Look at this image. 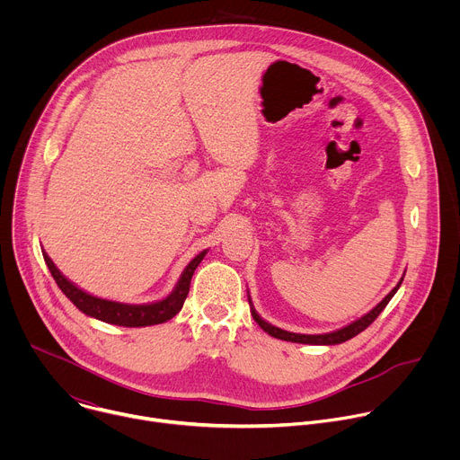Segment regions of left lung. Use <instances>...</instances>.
Listing matches in <instances>:
<instances>
[{
  "label": "left lung",
  "mask_w": 460,
  "mask_h": 460,
  "mask_svg": "<svg viewBox=\"0 0 460 460\" xmlns=\"http://www.w3.org/2000/svg\"><path fill=\"white\" fill-rule=\"evenodd\" d=\"M404 277L401 279V282L393 288L384 298L382 302H378L369 313H366L364 316H360L358 320L351 322L349 325L346 327H341V330L337 332H332V333H323V335H302V333H291V332H286V330H280V327L277 325H271L270 322H266L264 318H261L254 307H252V302H251V296H249V305H251V314L254 318V322L264 330L268 335L275 337V339H280V341H288V342H296V344H313V346H335V344H342L353 337H357L358 333H362L366 327L384 311V307L387 305V302L393 298V295H395L402 284Z\"/></svg>",
  "instance_id": "obj_1"
}]
</instances>
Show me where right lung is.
<instances>
[{"label": "right lung", "mask_w": 460, "mask_h": 460, "mask_svg": "<svg viewBox=\"0 0 460 460\" xmlns=\"http://www.w3.org/2000/svg\"><path fill=\"white\" fill-rule=\"evenodd\" d=\"M206 252H208V249L202 251L200 254H196L189 261L178 284L174 286V289L171 291L169 296H165L164 300H158V302H151V304H121V302H112V300L93 296V295L85 293L84 289L76 288L71 280L65 279L45 251H43V258H45V264H47L52 279L56 280L58 288L82 313H85L87 316L98 318L102 322L114 323V325L146 327V325L164 323L180 313V309L187 298V293H189L192 273L204 260Z\"/></svg>", "instance_id": "obj_1"}]
</instances>
